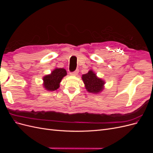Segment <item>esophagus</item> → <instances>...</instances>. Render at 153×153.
Wrapping results in <instances>:
<instances>
[{
	"instance_id": "esophagus-1",
	"label": "esophagus",
	"mask_w": 153,
	"mask_h": 153,
	"mask_svg": "<svg viewBox=\"0 0 153 153\" xmlns=\"http://www.w3.org/2000/svg\"><path fill=\"white\" fill-rule=\"evenodd\" d=\"M78 73V69H76V70H75V71L71 72V73H70V75H73V76H75V75H77Z\"/></svg>"
}]
</instances>
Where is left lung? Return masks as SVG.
Instances as JSON below:
<instances>
[{"mask_svg": "<svg viewBox=\"0 0 153 153\" xmlns=\"http://www.w3.org/2000/svg\"><path fill=\"white\" fill-rule=\"evenodd\" d=\"M82 80L88 92L97 94L103 89L105 82L97 77L96 74L91 70L82 75Z\"/></svg>", "mask_w": 153, "mask_h": 153, "instance_id": "left-lung-1", "label": "left lung"}]
</instances>
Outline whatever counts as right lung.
Returning <instances> with one entry per match:
<instances>
[{"mask_svg": "<svg viewBox=\"0 0 153 153\" xmlns=\"http://www.w3.org/2000/svg\"><path fill=\"white\" fill-rule=\"evenodd\" d=\"M66 71L63 68H56L50 75L43 77V85L47 91H53L59 87L62 78L66 75Z\"/></svg>", "mask_w": 153, "mask_h": 153, "instance_id": "add662e5", "label": "right lung"}]
</instances>
